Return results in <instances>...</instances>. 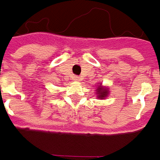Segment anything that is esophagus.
Masks as SVG:
<instances>
[{
    "label": "esophagus",
    "mask_w": 160,
    "mask_h": 160,
    "mask_svg": "<svg viewBox=\"0 0 160 160\" xmlns=\"http://www.w3.org/2000/svg\"><path fill=\"white\" fill-rule=\"evenodd\" d=\"M73 80H74V81H79V80H80V77L77 76H73Z\"/></svg>",
    "instance_id": "34e87169"
}]
</instances>
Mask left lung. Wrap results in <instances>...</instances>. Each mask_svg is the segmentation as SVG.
I'll return each instance as SVG.
<instances>
[{
  "label": "left lung",
  "instance_id": "1",
  "mask_svg": "<svg viewBox=\"0 0 160 160\" xmlns=\"http://www.w3.org/2000/svg\"><path fill=\"white\" fill-rule=\"evenodd\" d=\"M108 93V88L103 87L102 84L98 86V88L96 89V94H97V98H101V99H104L105 97H107Z\"/></svg>",
  "mask_w": 160,
  "mask_h": 160
}]
</instances>
